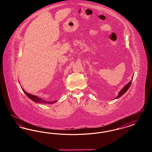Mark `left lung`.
<instances>
[{"label": "left lung", "instance_id": "8db88e82", "mask_svg": "<svg viewBox=\"0 0 152 152\" xmlns=\"http://www.w3.org/2000/svg\"><path fill=\"white\" fill-rule=\"evenodd\" d=\"M131 83H132V81H130L129 83H128L125 87L123 88V89L121 90V91L119 92L118 95L115 98V99H118V98L120 97L121 96H122L123 94H124L128 90V89L129 88L130 85H131Z\"/></svg>", "mask_w": 152, "mask_h": 152}]
</instances>
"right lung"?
Instances as JSON below:
<instances>
[{
	"mask_svg": "<svg viewBox=\"0 0 152 152\" xmlns=\"http://www.w3.org/2000/svg\"><path fill=\"white\" fill-rule=\"evenodd\" d=\"M23 91H24V92L25 93V94H26L31 100H32V101H34V102H38V103H46V104H53V103H54V102H55L56 101H53V102H52V101H51V102L45 101V100H42V99H40V98H39V97H37L36 96H34V95H32V94H29L28 93H27L26 92H25V91H24V89H23Z\"/></svg>",
	"mask_w": 152,
	"mask_h": 152,
	"instance_id": "obj_1",
	"label": "right lung"
}]
</instances>
